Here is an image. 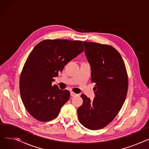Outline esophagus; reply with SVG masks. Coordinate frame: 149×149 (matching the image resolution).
Returning <instances> with one entry per match:
<instances>
[{
	"label": "esophagus",
	"mask_w": 149,
	"mask_h": 149,
	"mask_svg": "<svg viewBox=\"0 0 149 149\" xmlns=\"http://www.w3.org/2000/svg\"><path fill=\"white\" fill-rule=\"evenodd\" d=\"M77 94L73 92H70V96L71 97H75V96H77Z\"/></svg>",
	"instance_id": "obj_1"
}]
</instances>
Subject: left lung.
I'll list each match as a JSON object with an SVG mask.
<instances>
[{
	"instance_id": "obj_1",
	"label": "left lung",
	"mask_w": 149,
	"mask_h": 149,
	"mask_svg": "<svg viewBox=\"0 0 149 149\" xmlns=\"http://www.w3.org/2000/svg\"><path fill=\"white\" fill-rule=\"evenodd\" d=\"M84 52L91 69V81L95 97L92 101L84 94L77 109L78 118L91 130L102 129L118 114L126 99L128 78L123 60L112 46L83 42Z\"/></svg>"
}]
</instances>
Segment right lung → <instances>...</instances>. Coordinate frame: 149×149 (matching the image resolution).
I'll use <instances>...</instances> for the list:
<instances>
[{"label":"right lung","mask_w":149,"mask_h":149,"mask_svg":"<svg viewBox=\"0 0 149 149\" xmlns=\"http://www.w3.org/2000/svg\"><path fill=\"white\" fill-rule=\"evenodd\" d=\"M83 51L81 41L58 39L45 40L31 51L21 73L20 92L23 104L34 118L48 121L57 116L70 92L56 84L52 86L53 78Z\"/></svg>","instance_id":"right-lung-1"}]
</instances>
